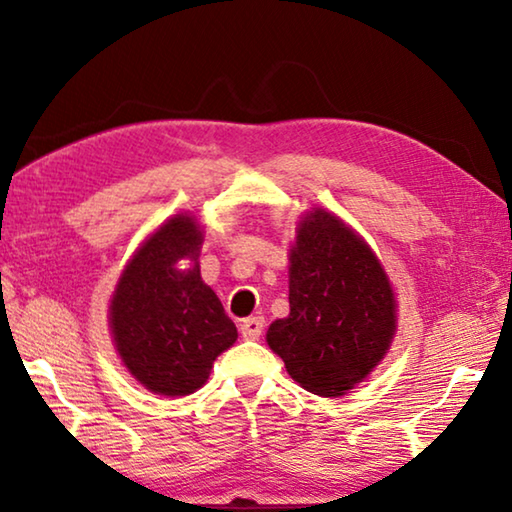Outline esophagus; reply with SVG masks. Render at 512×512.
<instances>
[{
  "instance_id": "1",
  "label": "esophagus",
  "mask_w": 512,
  "mask_h": 512,
  "mask_svg": "<svg viewBox=\"0 0 512 512\" xmlns=\"http://www.w3.org/2000/svg\"><path fill=\"white\" fill-rule=\"evenodd\" d=\"M241 336H244V339H248V341H255V339H259V336H262V332H264V318H259V316H250V318H246V320H241Z\"/></svg>"
}]
</instances>
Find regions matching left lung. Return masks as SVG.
<instances>
[{"mask_svg":"<svg viewBox=\"0 0 512 512\" xmlns=\"http://www.w3.org/2000/svg\"><path fill=\"white\" fill-rule=\"evenodd\" d=\"M289 307L266 341L314 395L350 391L384 359L395 334V298L379 259L325 210L307 214L298 228Z\"/></svg>","mask_w":512,"mask_h":512,"instance_id":"obj_1","label":"left lung"}]
</instances>
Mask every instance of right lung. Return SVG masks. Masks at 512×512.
<instances>
[{
  "mask_svg": "<svg viewBox=\"0 0 512 512\" xmlns=\"http://www.w3.org/2000/svg\"><path fill=\"white\" fill-rule=\"evenodd\" d=\"M201 230L192 216H173L137 250L110 302V329L121 361L153 393L189 395L212 363L237 341V327L201 280ZM187 256L195 264L178 272Z\"/></svg>",
  "mask_w": 512,
  "mask_h": 512,
  "instance_id": "right-lung-1",
  "label": "right lung"
}]
</instances>
